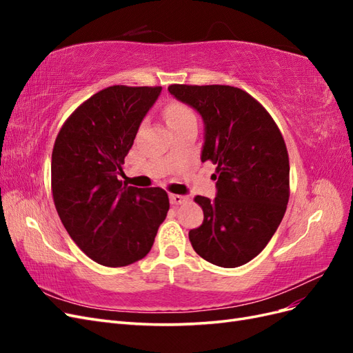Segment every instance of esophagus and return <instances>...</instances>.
Wrapping results in <instances>:
<instances>
[{
  "mask_svg": "<svg viewBox=\"0 0 353 353\" xmlns=\"http://www.w3.org/2000/svg\"><path fill=\"white\" fill-rule=\"evenodd\" d=\"M170 203H172L174 206H178V205H183V203H185L188 199L185 196H181V194H170Z\"/></svg>",
  "mask_w": 353,
  "mask_h": 353,
  "instance_id": "1",
  "label": "esophagus"
}]
</instances>
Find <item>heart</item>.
Listing matches in <instances>:
<instances>
[{"label":"heart","mask_w":353,"mask_h":353,"mask_svg":"<svg viewBox=\"0 0 353 353\" xmlns=\"http://www.w3.org/2000/svg\"><path fill=\"white\" fill-rule=\"evenodd\" d=\"M193 117H194V113L183 103L170 101L165 108V119L169 128L175 126L181 122H185L188 119H193Z\"/></svg>","instance_id":"obj_1"}]
</instances>
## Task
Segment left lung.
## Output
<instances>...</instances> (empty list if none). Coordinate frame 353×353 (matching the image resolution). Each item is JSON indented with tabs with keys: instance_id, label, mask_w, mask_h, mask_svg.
Here are the masks:
<instances>
[{
	"instance_id": "1",
	"label": "left lung",
	"mask_w": 353,
	"mask_h": 353,
	"mask_svg": "<svg viewBox=\"0 0 353 353\" xmlns=\"http://www.w3.org/2000/svg\"><path fill=\"white\" fill-rule=\"evenodd\" d=\"M205 123L201 162L216 166V197L197 196L203 222L190 230L203 259L236 268L258 256L287 209L290 165L284 138L252 95L230 85H170Z\"/></svg>"
}]
</instances>
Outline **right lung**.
Wrapping results in <instances>:
<instances>
[{
    "label": "right lung",
    "mask_w": 353,
    "mask_h": 353,
    "mask_svg": "<svg viewBox=\"0 0 353 353\" xmlns=\"http://www.w3.org/2000/svg\"><path fill=\"white\" fill-rule=\"evenodd\" d=\"M160 92L162 87L113 85L82 103L56 138L51 188L57 213L78 248L100 265L143 259L169 210L165 190L121 179L125 156Z\"/></svg>",
    "instance_id": "right-lung-1"
}]
</instances>
